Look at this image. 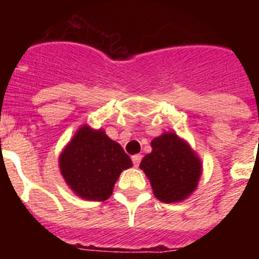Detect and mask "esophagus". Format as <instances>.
I'll return each mask as SVG.
<instances>
[{"mask_svg":"<svg viewBox=\"0 0 259 259\" xmlns=\"http://www.w3.org/2000/svg\"><path fill=\"white\" fill-rule=\"evenodd\" d=\"M141 158H142L141 154H134L133 157H132V161H133L134 166L140 165V162H141Z\"/></svg>","mask_w":259,"mask_h":259,"instance_id":"obj_1","label":"esophagus"}]
</instances>
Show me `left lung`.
<instances>
[{
	"label": "left lung",
	"mask_w": 259,
	"mask_h": 259,
	"mask_svg": "<svg viewBox=\"0 0 259 259\" xmlns=\"http://www.w3.org/2000/svg\"><path fill=\"white\" fill-rule=\"evenodd\" d=\"M150 145L152 153L142 158L140 168L149 177L154 196L164 203L184 200L197 187L200 160L175 133L162 134Z\"/></svg>",
	"instance_id": "left-lung-1"
}]
</instances>
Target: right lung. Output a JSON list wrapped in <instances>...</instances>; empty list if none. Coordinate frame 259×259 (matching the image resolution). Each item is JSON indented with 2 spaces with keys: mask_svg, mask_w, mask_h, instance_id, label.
I'll return each instance as SVG.
<instances>
[{
  "mask_svg": "<svg viewBox=\"0 0 259 259\" xmlns=\"http://www.w3.org/2000/svg\"><path fill=\"white\" fill-rule=\"evenodd\" d=\"M59 165L66 183L78 196L103 201L111 196L122 170L133 162L103 130L83 126L62 152Z\"/></svg>",
  "mask_w": 259,
  "mask_h": 259,
  "instance_id": "add662e5",
  "label": "right lung"
}]
</instances>
